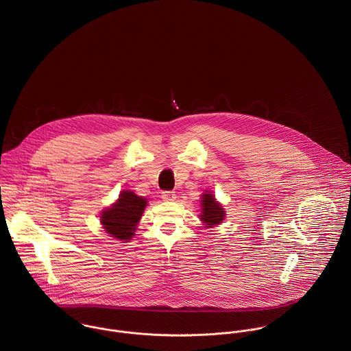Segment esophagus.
I'll use <instances>...</instances> for the list:
<instances>
[{
	"label": "esophagus",
	"mask_w": 351,
	"mask_h": 351,
	"mask_svg": "<svg viewBox=\"0 0 351 351\" xmlns=\"http://www.w3.org/2000/svg\"><path fill=\"white\" fill-rule=\"evenodd\" d=\"M161 197L167 202H171V200H175L176 199V194L173 191H162L161 193Z\"/></svg>",
	"instance_id": "1"
}]
</instances>
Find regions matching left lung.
Instances as JSON below:
<instances>
[{
	"label": "left lung",
	"mask_w": 351,
	"mask_h": 351,
	"mask_svg": "<svg viewBox=\"0 0 351 351\" xmlns=\"http://www.w3.org/2000/svg\"><path fill=\"white\" fill-rule=\"evenodd\" d=\"M202 221L207 225V228H213L219 225L225 218V211L222 206L215 200L213 194L202 195Z\"/></svg>",
	"instance_id": "left-lung-1"
}]
</instances>
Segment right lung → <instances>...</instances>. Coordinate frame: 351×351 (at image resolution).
Here are the masks:
<instances>
[{"label":"right lung","mask_w":351,"mask_h":351,"mask_svg":"<svg viewBox=\"0 0 351 351\" xmlns=\"http://www.w3.org/2000/svg\"><path fill=\"white\" fill-rule=\"evenodd\" d=\"M147 200L132 191H122L119 199L102 213L101 223L105 230L118 239H130L144 213Z\"/></svg>","instance_id":"1"}]
</instances>
